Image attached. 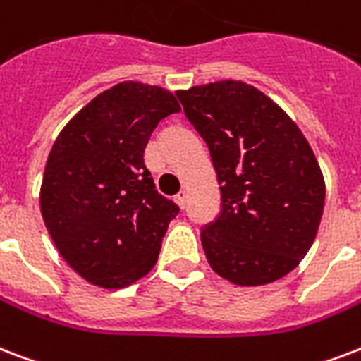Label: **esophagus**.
<instances>
[{
	"mask_svg": "<svg viewBox=\"0 0 361 361\" xmlns=\"http://www.w3.org/2000/svg\"><path fill=\"white\" fill-rule=\"evenodd\" d=\"M176 202L181 206V208H185L187 204V192L185 191H180L178 195H176Z\"/></svg>",
	"mask_w": 361,
	"mask_h": 361,
	"instance_id": "34e87169",
	"label": "esophagus"
}]
</instances>
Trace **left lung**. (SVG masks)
Returning a JSON list of instances; mask_svg holds the SVG:
<instances>
[{"mask_svg":"<svg viewBox=\"0 0 361 361\" xmlns=\"http://www.w3.org/2000/svg\"><path fill=\"white\" fill-rule=\"evenodd\" d=\"M176 96L210 151L221 210L200 229L206 259L233 284L282 279L318 233L326 183L307 137L271 98L242 81Z\"/></svg>","mask_w":361,"mask_h":361,"instance_id":"obj_1","label":"left lung"}]
</instances>
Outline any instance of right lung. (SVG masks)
I'll use <instances>...</instances> for the list:
<instances>
[{"label": "right lung", "instance_id": "obj_1", "mask_svg": "<svg viewBox=\"0 0 361 361\" xmlns=\"http://www.w3.org/2000/svg\"><path fill=\"white\" fill-rule=\"evenodd\" d=\"M180 111L172 92L126 81L85 106L47 159L41 214L68 265L102 288H125L159 257L180 206L159 195L144 162L164 117Z\"/></svg>", "mask_w": 361, "mask_h": 361}]
</instances>
